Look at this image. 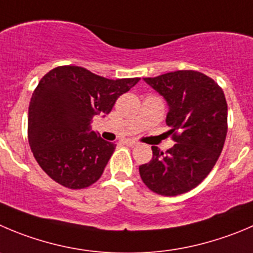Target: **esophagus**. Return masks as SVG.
<instances>
[{
	"instance_id": "obj_1",
	"label": "esophagus",
	"mask_w": 253,
	"mask_h": 253,
	"mask_svg": "<svg viewBox=\"0 0 253 253\" xmlns=\"http://www.w3.org/2000/svg\"><path fill=\"white\" fill-rule=\"evenodd\" d=\"M124 144H125V145H128V146H135L138 143H136L135 140H131V139H125Z\"/></svg>"
}]
</instances>
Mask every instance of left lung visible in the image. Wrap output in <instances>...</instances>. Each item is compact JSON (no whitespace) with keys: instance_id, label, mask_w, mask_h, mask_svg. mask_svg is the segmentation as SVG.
I'll list each match as a JSON object with an SVG mask.
<instances>
[{"instance_id":"1","label":"left lung","mask_w":253,"mask_h":253,"mask_svg":"<svg viewBox=\"0 0 253 253\" xmlns=\"http://www.w3.org/2000/svg\"><path fill=\"white\" fill-rule=\"evenodd\" d=\"M144 81L167 100V124L176 144L167 153L151 146L153 159L139 172L151 191L176 196L196 187L215 167L227 134V103L221 86L200 72H170Z\"/></svg>"}]
</instances>
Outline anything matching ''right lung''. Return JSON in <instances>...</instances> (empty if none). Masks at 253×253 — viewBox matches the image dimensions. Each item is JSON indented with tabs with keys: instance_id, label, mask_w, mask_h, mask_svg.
Wrapping results in <instances>:
<instances>
[{
	"instance_id": "right-lung-1",
	"label": "right lung",
	"mask_w": 253,
	"mask_h": 253,
	"mask_svg": "<svg viewBox=\"0 0 253 253\" xmlns=\"http://www.w3.org/2000/svg\"><path fill=\"white\" fill-rule=\"evenodd\" d=\"M139 81H113L77 66L57 67L41 79L28 108V141L50 179L73 190L99 180L115 144L92 130V119L109 114Z\"/></svg>"
}]
</instances>
